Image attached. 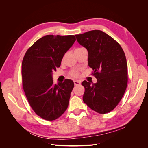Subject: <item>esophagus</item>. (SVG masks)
<instances>
[{"mask_svg": "<svg viewBox=\"0 0 148 148\" xmlns=\"http://www.w3.org/2000/svg\"><path fill=\"white\" fill-rule=\"evenodd\" d=\"M74 84H75V85H79L80 84H81V82L78 81V80H75Z\"/></svg>", "mask_w": 148, "mask_h": 148, "instance_id": "1", "label": "esophagus"}]
</instances>
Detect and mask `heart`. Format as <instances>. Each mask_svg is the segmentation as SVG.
Masks as SVG:
<instances>
[{
	"label": "heart",
	"mask_w": 148,
	"mask_h": 148,
	"mask_svg": "<svg viewBox=\"0 0 148 148\" xmlns=\"http://www.w3.org/2000/svg\"><path fill=\"white\" fill-rule=\"evenodd\" d=\"M78 49H79V48H78ZM78 74V71L77 70H73L70 72V75L71 77H77Z\"/></svg>",
	"instance_id": "heart-1"
}]
</instances>
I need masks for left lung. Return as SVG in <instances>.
<instances>
[{
  "instance_id": "1",
  "label": "left lung",
  "mask_w": 148,
  "mask_h": 148,
  "mask_svg": "<svg viewBox=\"0 0 148 148\" xmlns=\"http://www.w3.org/2000/svg\"><path fill=\"white\" fill-rule=\"evenodd\" d=\"M88 52V65L97 82L83 81V102L99 114H106L118 105L126 90L128 70L126 57L120 44L100 30L75 36Z\"/></svg>"
}]
</instances>
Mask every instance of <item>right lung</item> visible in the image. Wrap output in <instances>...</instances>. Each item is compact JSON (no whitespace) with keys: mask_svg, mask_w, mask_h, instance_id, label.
<instances>
[{"mask_svg":"<svg viewBox=\"0 0 148 148\" xmlns=\"http://www.w3.org/2000/svg\"><path fill=\"white\" fill-rule=\"evenodd\" d=\"M75 41L73 35H46L36 41L23 57V90L31 108L43 119L54 120L68 107L74 83L66 79L54 84L52 74Z\"/></svg>","mask_w":148,"mask_h":148,"instance_id":"1","label":"right lung"}]
</instances>
